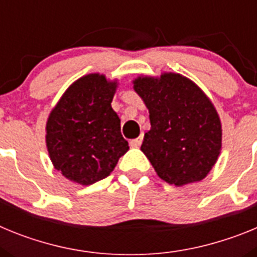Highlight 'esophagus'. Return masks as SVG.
Instances as JSON below:
<instances>
[{
  "label": "esophagus",
  "mask_w": 257,
  "mask_h": 257,
  "mask_svg": "<svg viewBox=\"0 0 257 257\" xmlns=\"http://www.w3.org/2000/svg\"><path fill=\"white\" fill-rule=\"evenodd\" d=\"M142 142H143V136H139V138L131 140L130 145L133 147V148H139L140 145H142Z\"/></svg>",
  "instance_id": "34e87169"
}]
</instances>
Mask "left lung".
I'll use <instances>...</instances> for the list:
<instances>
[{
  "label": "left lung",
  "instance_id": "left-lung-1",
  "mask_svg": "<svg viewBox=\"0 0 257 257\" xmlns=\"http://www.w3.org/2000/svg\"><path fill=\"white\" fill-rule=\"evenodd\" d=\"M133 83L151 119L140 149L157 175L176 187L203 180L219 158L222 139L210 97L192 79L172 72L139 76Z\"/></svg>",
  "mask_w": 257,
  "mask_h": 257
}]
</instances>
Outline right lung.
Returning a JSON list of instances; mask_svg holds the SVG:
<instances>
[{
	"mask_svg": "<svg viewBox=\"0 0 257 257\" xmlns=\"http://www.w3.org/2000/svg\"><path fill=\"white\" fill-rule=\"evenodd\" d=\"M117 81L90 73L61 95L46 122V147L52 165L68 180L91 185L114 170L128 151L121 119L112 108Z\"/></svg>",
	"mask_w": 257,
	"mask_h": 257,
	"instance_id": "add662e5",
	"label": "right lung"
}]
</instances>
